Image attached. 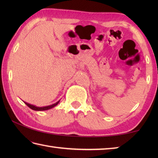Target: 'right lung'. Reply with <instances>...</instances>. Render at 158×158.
<instances>
[{
    "instance_id": "1",
    "label": "right lung",
    "mask_w": 158,
    "mask_h": 158,
    "mask_svg": "<svg viewBox=\"0 0 158 158\" xmlns=\"http://www.w3.org/2000/svg\"><path fill=\"white\" fill-rule=\"evenodd\" d=\"M59 102H60V100H59V101L53 104V105H52L40 107V106H36L33 105H31V104H29L28 102H26L23 101V102H24L26 105H27L28 107H30V108H31V109L34 110H49L50 109L53 108V107L56 106V105H58V104L59 103Z\"/></svg>"
}]
</instances>
